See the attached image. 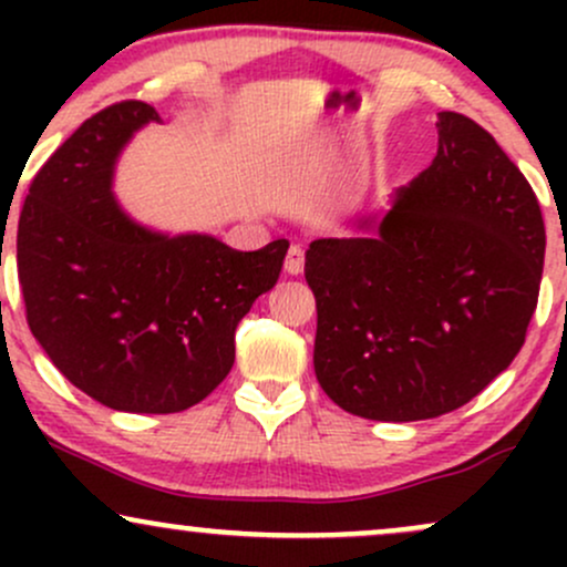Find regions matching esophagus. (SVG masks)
Here are the masks:
<instances>
[{"label":"esophagus","instance_id":"1","mask_svg":"<svg viewBox=\"0 0 567 567\" xmlns=\"http://www.w3.org/2000/svg\"><path fill=\"white\" fill-rule=\"evenodd\" d=\"M285 271H288V275H301L303 271V247L301 245H290L288 258H285Z\"/></svg>","mask_w":567,"mask_h":567}]
</instances>
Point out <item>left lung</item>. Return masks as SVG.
Returning a JSON list of instances; mask_svg holds the SVG:
<instances>
[{
	"label": "left lung",
	"instance_id": "left-lung-1",
	"mask_svg": "<svg viewBox=\"0 0 567 567\" xmlns=\"http://www.w3.org/2000/svg\"><path fill=\"white\" fill-rule=\"evenodd\" d=\"M437 135V157L394 194L375 237L306 250L317 381L362 419L466 405L512 365L538 303L546 231L530 184L470 116L440 112Z\"/></svg>",
	"mask_w": 567,
	"mask_h": 567
}]
</instances>
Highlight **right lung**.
Instances as JSON below:
<instances>
[{"instance_id":"add662e5","label":"right lung","mask_w":567,"mask_h":567,"mask_svg":"<svg viewBox=\"0 0 567 567\" xmlns=\"http://www.w3.org/2000/svg\"><path fill=\"white\" fill-rule=\"evenodd\" d=\"M148 122V103H114L44 162L18 220V279L31 333L76 389L125 413H181L229 375L234 330L275 288L288 239L243 252L135 224L112 178Z\"/></svg>"}]
</instances>
